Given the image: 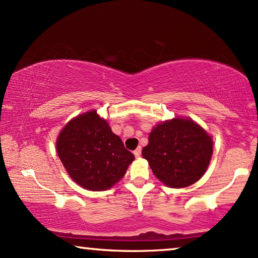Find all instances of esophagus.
<instances>
[{"mask_svg":"<svg viewBox=\"0 0 258 258\" xmlns=\"http://www.w3.org/2000/svg\"><path fill=\"white\" fill-rule=\"evenodd\" d=\"M141 153H142V149H141V147L137 148L136 150H134V155H135V157H140Z\"/></svg>","mask_w":258,"mask_h":258,"instance_id":"esophagus-1","label":"esophagus"}]
</instances>
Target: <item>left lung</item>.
<instances>
[{
  "label": "left lung",
  "mask_w": 258,
  "mask_h": 258,
  "mask_svg": "<svg viewBox=\"0 0 258 258\" xmlns=\"http://www.w3.org/2000/svg\"><path fill=\"white\" fill-rule=\"evenodd\" d=\"M213 155L211 137L191 119L174 118L149 135L142 156L154 175L171 188H184L202 177Z\"/></svg>",
  "instance_id": "left-lung-1"
}]
</instances>
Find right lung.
Here are the masks:
<instances>
[{
	"mask_svg": "<svg viewBox=\"0 0 258 258\" xmlns=\"http://www.w3.org/2000/svg\"><path fill=\"white\" fill-rule=\"evenodd\" d=\"M56 148L70 177L93 191L111 188L134 161V155L96 111L72 119L59 133Z\"/></svg>",
	"mask_w": 258,
	"mask_h": 258,
	"instance_id": "add662e5",
	"label": "right lung"
}]
</instances>
